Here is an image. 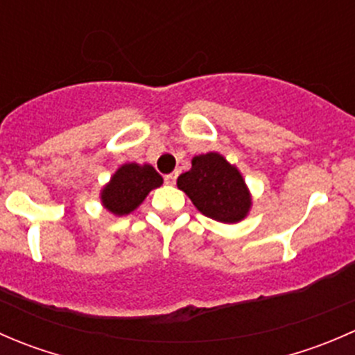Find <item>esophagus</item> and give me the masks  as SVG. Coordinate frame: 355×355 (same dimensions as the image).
I'll return each instance as SVG.
<instances>
[{"label":"esophagus","mask_w":355,"mask_h":355,"mask_svg":"<svg viewBox=\"0 0 355 355\" xmlns=\"http://www.w3.org/2000/svg\"><path fill=\"white\" fill-rule=\"evenodd\" d=\"M177 177H178V171H173V173L166 175L164 177V182H166L168 185H175V182H177Z\"/></svg>","instance_id":"obj_1"}]
</instances>
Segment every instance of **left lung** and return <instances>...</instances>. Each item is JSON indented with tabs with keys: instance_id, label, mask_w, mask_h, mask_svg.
I'll return each mask as SVG.
<instances>
[{
	"instance_id": "1",
	"label": "left lung",
	"mask_w": 355,
	"mask_h": 355,
	"mask_svg": "<svg viewBox=\"0 0 355 355\" xmlns=\"http://www.w3.org/2000/svg\"><path fill=\"white\" fill-rule=\"evenodd\" d=\"M177 185L207 218L237 223L249 213L250 196L242 175L216 153L196 156L192 168L178 177Z\"/></svg>"
}]
</instances>
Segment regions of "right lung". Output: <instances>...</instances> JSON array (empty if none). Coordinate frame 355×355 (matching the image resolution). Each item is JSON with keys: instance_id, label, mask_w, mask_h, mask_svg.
Wrapping results in <instances>:
<instances>
[{"instance_id": "1", "label": "right lung", "mask_w": 355, "mask_h": 355, "mask_svg": "<svg viewBox=\"0 0 355 355\" xmlns=\"http://www.w3.org/2000/svg\"><path fill=\"white\" fill-rule=\"evenodd\" d=\"M163 178L151 164L139 166L135 163L118 168L110 184L103 189L101 200L113 214L123 216L132 213L153 189L159 187Z\"/></svg>"}]
</instances>
